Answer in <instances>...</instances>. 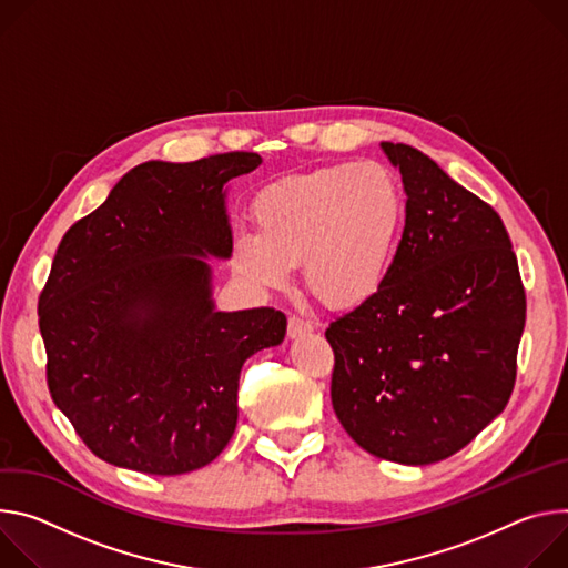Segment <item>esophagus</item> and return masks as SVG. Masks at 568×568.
I'll list each match as a JSON object with an SVG mask.
<instances>
[{
    "mask_svg": "<svg viewBox=\"0 0 568 568\" xmlns=\"http://www.w3.org/2000/svg\"><path fill=\"white\" fill-rule=\"evenodd\" d=\"M313 332V323L300 318V316H291L288 318V338H300Z\"/></svg>",
    "mask_w": 568,
    "mask_h": 568,
    "instance_id": "obj_1",
    "label": "esophagus"
}]
</instances>
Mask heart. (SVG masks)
Instances as JSON below:
<instances>
[{
	"mask_svg": "<svg viewBox=\"0 0 568 568\" xmlns=\"http://www.w3.org/2000/svg\"><path fill=\"white\" fill-rule=\"evenodd\" d=\"M255 232L232 236V271L262 293L291 284L300 262L323 302L349 308L379 293L393 271L406 196L382 162L329 164L280 178L250 203Z\"/></svg>",
	"mask_w": 568,
	"mask_h": 568,
	"instance_id": "b5f03b06",
	"label": "heart"
}]
</instances>
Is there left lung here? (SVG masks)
Listing matches in <instances>:
<instances>
[{
    "mask_svg": "<svg viewBox=\"0 0 568 568\" xmlns=\"http://www.w3.org/2000/svg\"><path fill=\"white\" fill-rule=\"evenodd\" d=\"M402 173L406 225L384 288L325 332L332 404L367 454L439 463L506 408L526 325L500 216L428 155L382 142Z\"/></svg>",
    "mask_w": 568,
    "mask_h": 568,
    "instance_id": "obj_1",
    "label": "left lung"
}]
</instances>
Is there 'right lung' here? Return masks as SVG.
I'll return each instance as SVG.
<instances>
[{"instance_id":"1","label":"right lung","mask_w":568,"mask_h":568,"mask_svg":"<svg viewBox=\"0 0 568 568\" xmlns=\"http://www.w3.org/2000/svg\"><path fill=\"white\" fill-rule=\"evenodd\" d=\"M257 153L151 160L62 236L38 302L53 404L101 460L155 476L210 465L236 428L243 363L286 336L275 308L219 311L227 182Z\"/></svg>"}]
</instances>
